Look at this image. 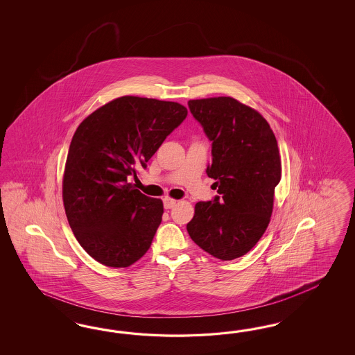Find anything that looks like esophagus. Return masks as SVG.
Masks as SVG:
<instances>
[{
  "label": "esophagus",
  "instance_id": "34e87169",
  "mask_svg": "<svg viewBox=\"0 0 355 355\" xmlns=\"http://www.w3.org/2000/svg\"><path fill=\"white\" fill-rule=\"evenodd\" d=\"M175 205H177V200H174L172 198H164V207L166 209H171Z\"/></svg>",
  "mask_w": 355,
  "mask_h": 355
}]
</instances>
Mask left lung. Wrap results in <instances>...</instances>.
Here are the masks:
<instances>
[{
	"mask_svg": "<svg viewBox=\"0 0 355 355\" xmlns=\"http://www.w3.org/2000/svg\"><path fill=\"white\" fill-rule=\"evenodd\" d=\"M212 146L207 168L218 195L195 205L187 224L193 242L221 260L248 254L264 234L281 180L277 140L255 109L233 97L189 101Z\"/></svg>",
	"mask_w": 355,
	"mask_h": 355,
	"instance_id": "8db88e82",
	"label": "left lung"
}]
</instances>
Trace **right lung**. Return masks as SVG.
<instances>
[{
	"instance_id": "1",
	"label": "right lung",
	"mask_w": 355,
	"mask_h": 355,
	"mask_svg": "<svg viewBox=\"0 0 355 355\" xmlns=\"http://www.w3.org/2000/svg\"><path fill=\"white\" fill-rule=\"evenodd\" d=\"M186 116L178 103L122 96L78 126L64 165V212L79 245L98 263L125 268L148 251L164 205L128 177L147 168Z\"/></svg>"
}]
</instances>
